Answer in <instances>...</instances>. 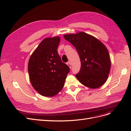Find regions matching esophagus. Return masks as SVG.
<instances>
[{
    "instance_id": "obj_1",
    "label": "esophagus",
    "mask_w": 131,
    "mask_h": 131,
    "mask_svg": "<svg viewBox=\"0 0 131 131\" xmlns=\"http://www.w3.org/2000/svg\"><path fill=\"white\" fill-rule=\"evenodd\" d=\"M67 65H68V66L70 68H72V64H71V63H70V62H67Z\"/></svg>"
}]
</instances>
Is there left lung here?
Segmentation results:
<instances>
[{
    "instance_id": "obj_1",
    "label": "left lung",
    "mask_w": 131,
    "mask_h": 131,
    "mask_svg": "<svg viewBox=\"0 0 131 131\" xmlns=\"http://www.w3.org/2000/svg\"><path fill=\"white\" fill-rule=\"evenodd\" d=\"M75 47L81 61V68L75 77L91 89L100 88L106 82L111 67L108 51L95 37L84 32L64 35Z\"/></svg>"
}]
</instances>
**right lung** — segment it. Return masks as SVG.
<instances>
[{
    "label": "right lung",
    "mask_w": 131,
    "mask_h": 131,
    "mask_svg": "<svg viewBox=\"0 0 131 131\" xmlns=\"http://www.w3.org/2000/svg\"><path fill=\"white\" fill-rule=\"evenodd\" d=\"M59 37L45 38L29 58L28 71L34 89L45 97L57 94L64 86L69 67L57 52Z\"/></svg>",
    "instance_id": "1"
}]
</instances>
